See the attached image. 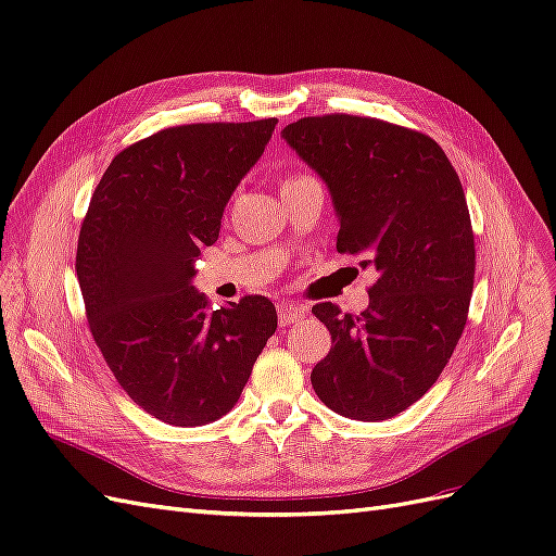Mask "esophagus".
I'll list each match as a JSON object with an SVG mask.
<instances>
[{
	"mask_svg": "<svg viewBox=\"0 0 556 556\" xmlns=\"http://www.w3.org/2000/svg\"><path fill=\"white\" fill-rule=\"evenodd\" d=\"M308 308L301 304H280L278 306V325L280 327H292L306 317Z\"/></svg>",
	"mask_w": 556,
	"mask_h": 556,
	"instance_id": "1",
	"label": "esophagus"
}]
</instances>
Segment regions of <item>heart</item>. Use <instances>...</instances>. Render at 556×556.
Instances as JSON below:
<instances>
[{"mask_svg": "<svg viewBox=\"0 0 556 556\" xmlns=\"http://www.w3.org/2000/svg\"><path fill=\"white\" fill-rule=\"evenodd\" d=\"M296 180H301V178H288L282 185H290V182H296Z\"/></svg>", "mask_w": 556, "mask_h": 556, "instance_id": "obj_1", "label": "heart"}]
</instances>
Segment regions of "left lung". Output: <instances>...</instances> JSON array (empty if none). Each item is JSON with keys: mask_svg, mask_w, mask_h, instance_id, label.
I'll return each mask as SVG.
<instances>
[{"mask_svg": "<svg viewBox=\"0 0 556 556\" xmlns=\"http://www.w3.org/2000/svg\"><path fill=\"white\" fill-rule=\"evenodd\" d=\"M280 137L327 185L336 250L378 274L364 313L313 306L333 343L313 390L343 417L390 419L439 380L466 325L476 243L459 176L427 134L376 117H304Z\"/></svg>", "mask_w": 556, "mask_h": 556, "instance_id": "obj_1", "label": "left lung"}]
</instances>
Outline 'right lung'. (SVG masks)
Masks as SVG:
<instances>
[{"label": "right lung", "mask_w": 556, "mask_h": 556, "mask_svg": "<svg viewBox=\"0 0 556 556\" xmlns=\"http://www.w3.org/2000/svg\"><path fill=\"white\" fill-rule=\"evenodd\" d=\"M276 123L162 129L115 155L90 199L76 274L92 339L129 399L166 425L227 415L278 327L266 296L211 311L192 285Z\"/></svg>", "instance_id": "1"}]
</instances>
